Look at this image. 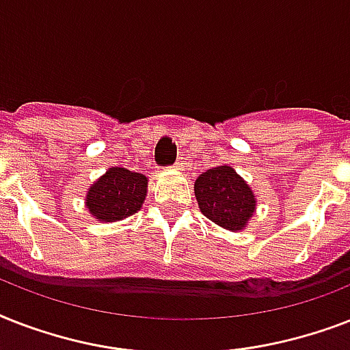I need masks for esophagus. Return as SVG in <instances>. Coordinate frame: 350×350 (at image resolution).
Returning <instances> with one entry per match:
<instances>
[{
  "instance_id": "1",
  "label": "esophagus",
  "mask_w": 350,
  "mask_h": 350,
  "mask_svg": "<svg viewBox=\"0 0 350 350\" xmlns=\"http://www.w3.org/2000/svg\"><path fill=\"white\" fill-rule=\"evenodd\" d=\"M183 167H185V163H181V161H176L174 163V170H183Z\"/></svg>"
}]
</instances>
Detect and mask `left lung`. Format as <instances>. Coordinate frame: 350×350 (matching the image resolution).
<instances>
[{"mask_svg": "<svg viewBox=\"0 0 350 350\" xmlns=\"http://www.w3.org/2000/svg\"><path fill=\"white\" fill-rule=\"evenodd\" d=\"M194 196L203 216L230 232L243 230L258 205L249 183L230 165H219L198 176Z\"/></svg>", "mask_w": 350, "mask_h": 350, "instance_id": "8db88e82", "label": "left lung"}]
</instances>
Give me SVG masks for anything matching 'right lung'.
Listing matches in <instances>:
<instances>
[{
  "label": "right lung",
  "instance_id": "right-lung-1",
  "mask_svg": "<svg viewBox=\"0 0 350 350\" xmlns=\"http://www.w3.org/2000/svg\"><path fill=\"white\" fill-rule=\"evenodd\" d=\"M148 178L123 167H111L92 183L85 207L96 221L112 224L136 214L147 198Z\"/></svg>",
  "mask_w": 350,
  "mask_h": 350
}]
</instances>
